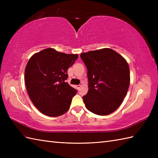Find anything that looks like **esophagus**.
Segmentation results:
<instances>
[{
    "label": "esophagus",
    "instance_id": "1",
    "mask_svg": "<svg viewBox=\"0 0 158 158\" xmlns=\"http://www.w3.org/2000/svg\"><path fill=\"white\" fill-rule=\"evenodd\" d=\"M81 85H76V88H77V89H79L80 88H81Z\"/></svg>",
    "mask_w": 158,
    "mask_h": 158
}]
</instances>
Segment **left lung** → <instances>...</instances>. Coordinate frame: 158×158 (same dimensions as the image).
I'll list each match as a JSON object with an SVG mask.
<instances>
[{
    "mask_svg": "<svg viewBox=\"0 0 158 158\" xmlns=\"http://www.w3.org/2000/svg\"><path fill=\"white\" fill-rule=\"evenodd\" d=\"M80 56L88 69L89 89L83 97L86 108L96 115H109L127 94L130 81L128 64L109 48L82 53Z\"/></svg>",
    "mask_w": 158,
    "mask_h": 158,
    "instance_id": "left-lung-1",
    "label": "left lung"
}]
</instances>
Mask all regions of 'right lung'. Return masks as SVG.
<instances>
[{
	"label": "right lung",
	"instance_id": "add662e5",
	"mask_svg": "<svg viewBox=\"0 0 158 158\" xmlns=\"http://www.w3.org/2000/svg\"><path fill=\"white\" fill-rule=\"evenodd\" d=\"M78 58L77 54L47 48L35 53L25 69V83L36 108L44 115L58 117L68 111L77 92L65 82L67 70Z\"/></svg>",
	"mask_w": 158,
	"mask_h": 158
}]
</instances>
